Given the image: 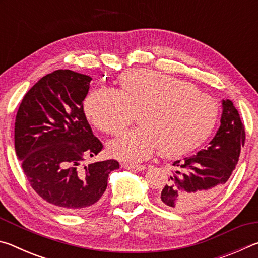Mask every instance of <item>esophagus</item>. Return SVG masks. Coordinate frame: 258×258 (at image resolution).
<instances>
[{
  "instance_id": "34e87169",
  "label": "esophagus",
  "mask_w": 258,
  "mask_h": 258,
  "mask_svg": "<svg viewBox=\"0 0 258 258\" xmlns=\"http://www.w3.org/2000/svg\"><path fill=\"white\" fill-rule=\"evenodd\" d=\"M124 168L128 169V171H137V172H141V171H145L146 169V166L143 165H128V164H124Z\"/></svg>"
}]
</instances>
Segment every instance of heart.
Here are the masks:
<instances>
[{"label": "heart", "instance_id": "1", "mask_svg": "<svg viewBox=\"0 0 258 258\" xmlns=\"http://www.w3.org/2000/svg\"><path fill=\"white\" fill-rule=\"evenodd\" d=\"M119 90L97 89L87 95L84 111L95 127L117 134L108 146L112 157L131 163L149 158L159 149L163 157L184 155L206 140L217 123L218 106L191 83L166 74L132 69L118 78Z\"/></svg>", "mask_w": 258, "mask_h": 258}]
</instances>
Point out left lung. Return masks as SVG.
I'll return each instance as SVG.
<instances>
[{"label": "left lung", "instance_id": "1", "mask_svg": "<svg viewBox=\"0 0 258 258\" xmlns=\"http://www.w3.org/2000/svg\"><path fill=\"white\" fill-rule=\"evenodd\" d=\"M221 126L208 146L197 155L173 163L167 184L157 203L174 212L203 208L223 190L238 164L246 141L244 126L230 100H223Z\"/></svg>", "mask_w": 258, "mask_h": 258}]
</instances>
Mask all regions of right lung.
<instances>
[{
	"mask_svg": "<svg viewBox=\"0 0 258 258\" xmlns=\"http://www.w3.org/2000/svg\"><path fill=\"white\" fill-rule=\"evenodd\" d=\"M92 78L69 69L42 77L21 101L15 121V149L34 191L66 213L92 209L119 168L109 159L83 165L102 150L83 108Z\"/></svg>",
	"mask_w": 258,
	"mask_h": 258,
	"instance_id": "add662e5",
	"label": "right lung"
}]
</instances>
